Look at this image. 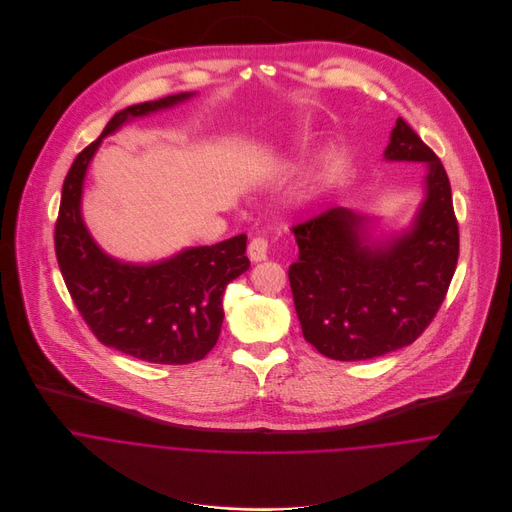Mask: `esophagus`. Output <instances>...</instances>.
Instances as JSON below:
<instances>
[{"instance_id":"34e87169","label":"esophagus","mask_w":512,"mask_h":512,"mask_svg":"<svg viewBox=\"0 0 512 512\" xmlns=\"http://www.w3.org/2000/svg\"><path fill=\"white\" fill-rule=\"evenodd\" d=\"M248 256L252 262L266 260L268 258V238H264V236L252 238V242L248 244Z\"/></svg>"}]
</instances>
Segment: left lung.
I'll return each mask as SVG.
<instances>
[{
    "label": "left lung",
    "instance_id": "8db88e82",
    "mask_svg": "<svg viewBox=\"0 0 512 512\" xmlns=\"http://www.w3.org/2000/svg\"><path fill=\"white\" fill-rule=\"evenodd\" d=\"M384 157L428 165L426 201L408 232L374 244L365 217L343 207L292 226L299 260L288 278L301 331L333 361L412 345L434 321L455 274L459 226L438 155L398 118Z\"/></svg>",
    "mask_w": 512,
    "mask_h": 512
}]
</instances>
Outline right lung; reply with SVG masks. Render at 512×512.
Instances as JSON below:
<instances>
[{"instance_id":"right-lung-1","label":"right lung","mask_w":512,"mask_h":512,"mask_svg":"<svg viewBox=\"0 0 512 512\" xmlns=\"http://www.w3.org/2000/svg\"><path fill=\"white\" fill-rule=\"evenodd\" d=\"M191 96L173 94L114 114L102 136L76 155L55 222L57 262L84 323L102 345L157 365H189L217 345L224 288L250 268L246 234L189 248L159 264H122L90 238L80 217V195L88 163L104 136L136 116Z\"/></svg>"}]
</instances>
